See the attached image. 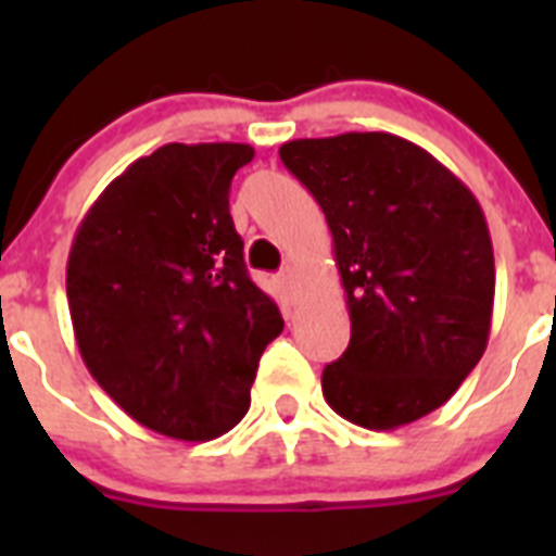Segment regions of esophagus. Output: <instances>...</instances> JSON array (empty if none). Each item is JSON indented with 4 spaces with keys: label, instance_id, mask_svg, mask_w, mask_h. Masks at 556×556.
<instances>
[{
    "label": "esophagus",
    "instance_id": "esophagus-1",
    "mask_svg": "<svg viewBox=\"0 0 556 556\" xmlns=\"http://www.w3.org/2000/svg\"><path fill=\"white\" fill-rule=\"evenodd\" d=\"M281 287L289 298H294V292H298V269L294 267L281 269Z\"/></svg>",
    "mask_w": 556,
    "mask_h": 556
}]
</instances>
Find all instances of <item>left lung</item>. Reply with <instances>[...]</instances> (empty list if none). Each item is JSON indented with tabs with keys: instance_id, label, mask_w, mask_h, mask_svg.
<instances>
[{
	"instance_id": "left-lung-1",
	"label": "left lung",
	"mask_w": 556,
	"mask_h": 556,
	"mask_svg": "<svg viewBox=\"0 0 556 556\" xmlns=\"http://www.w3.org/2000/svg\"><path fill=\"white\" fill-rule=\"evenodd\" d=\"M278 152L326 214L351 314V345L323 370L328 406L370 431L440 409L479 365L493 320V242L473 191L392 132Z\"/></svg>"
}]
</instances>
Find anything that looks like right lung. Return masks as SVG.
Listing matches in <instances>:
<instances>
[{"label":"right lung","instance_id":"obj_1","mask_svg":"<svg viewBox=\"0 0 556 556\" xmlns=\"http://www.w3.org/2000/svg\"><path fill=\"white\" fill-rule=\"evenodd\" d=\"M250 144H164L111 180L77 225L66 298L97 384L147 429L203 443L250 406L283 331L250 281L228 191Z\"/></svg>","mask_w":556,"mask_h":556}]
</instances>
